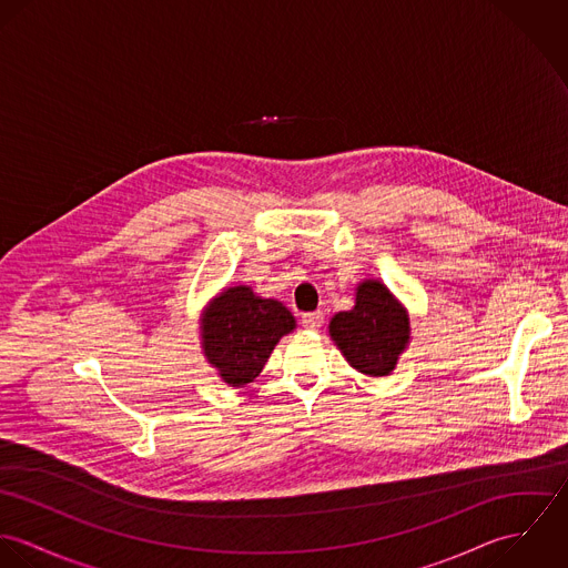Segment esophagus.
Masks as SVG:
<instances>
[{
    "instance_id": "esophagus-1",
    "label": "esophagus",
    "mask_w": 568,
    "mask_h": 568,
    "mask_svg": "<svg viewBox=\"0 0 568 568\" xmlns=\"http://www.w3.org/2000/svg\"><path fill=\"white\" fill-rule=\"evenodd\" d=\"M302 325L308 327V329H320L324 325V313L317 311V313H304L302 315Z\"/></svg>"
}]
</instances>
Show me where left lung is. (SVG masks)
<instances>
[{
	"label": "left lung",
	"instance_id": "8db88e82",
	"mask_svg": "<svg viewBox=\"0 0 568 568\" xmlns=\"http://www.w3.org/2000/svg\"><path fill=\"white\" fill-rule=\"evenodd\" d=\"M329 336L352 367L367 376H387L408 341V320L387 286L367 280L356 291V306L334 315Z\"/></svg>",
	"mask_w": 568,
	"mask_h": 568
}]
</instances>
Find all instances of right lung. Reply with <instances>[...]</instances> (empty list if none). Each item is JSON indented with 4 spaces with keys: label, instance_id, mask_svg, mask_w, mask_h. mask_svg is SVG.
Instances as JSON below:
<instances>
[{
    "label": "right lung",
    "instance_id": "add662e5",
    "mask_svg": "<svg viewBox=\"0 0 568 568\" xmlns=\"http://www.w3.org/2000/svg\"><path fill=\"white\" fill-rule=\"evenodd\" d=\"M295 327V317L275 300H260L251 288L225 291L203 320V349L221 378L241 387L264 367L277 341Z\"/></svg>",
    "mask_w": 568,
    "mask_h": 568
}]
</instances>
